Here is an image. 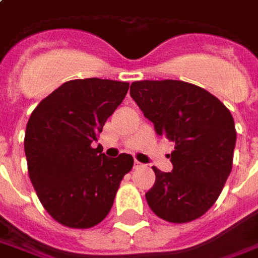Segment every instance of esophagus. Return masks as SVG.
<instances>
[{
	"mask_svg": "<svg viewBox=\"0 0 258 258\" xmlns=\"http://www.w3.org/2000/svg\"><path fill=\"white\" fill-rule=\"evenodd\" d=\"M144 164L142 163H139L138 160H135V163H134V168H139V167H142Z\"/></svg>",
	"mask_w": 258,
	"mask_h": 258,
	"instance_id": "obj_1",
	"label": "esophagus"
}]
</instances>
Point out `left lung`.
Listing matches in <instances>:
<instances>
[{"label": "left lung", "mask_w": 258, "mask_h": 258, "mask_svg": "<svg viewBox=\"0 0 258 258\" xmlns=\"http://www.w3.org/2000/svg\"><path fill=\"white\" fill-rule=\"evenodd\" d=\"M130 94L160 137L175 144L173 169L156 167L146 192L150 209L169 223H188L216 202L232 169L236 131L232 114L219 98L182 81H139Z\"/></svg>", "instance_id": "8db88e82"}]
</instances>
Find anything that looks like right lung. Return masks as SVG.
<instances>
[{
    "instance_id": "right-lung-1",
    "label": "right lung",
    "mask_w": 258,
    "mask_h": 258,
    "mask_svg": "<svg viewBox=\"0 0 258 258\" xmlns=\"http://www.w3.org/2000/svg\"><path fill=\"white\" fill-rule=\"evenodd\" d=\"M128 87L127 82L75 79L32 110L24 137L28 175L42 207L62 226L90 228L101 223L133 169V156L108 158L91 146Z\"/></svg>"
}]
</instances>
